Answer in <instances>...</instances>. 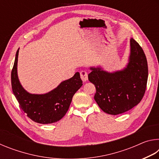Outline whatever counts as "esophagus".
I'll return each instance as SVG.
<instances>
[{"label": "esophagus", "mask_w": 159, "mask_h": 159, "mask_svg": "<svg viewBox=\"0 0 159 159\" xmlns=\"http://www.w3.org/2000/svg\"><path fill=\"white\" fill-rule=\"evenodd\" d=\"M80 79H82V80L83 82L86 81V80H88V74L87 72L85 71H81L80 72Z\"/></svg>", "instance_id": "esophagus-1"}]
</instances>
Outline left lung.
Instances as JSON below:
<instances>
[{
    "label": "left lung",
    "mask_w": 159,
    "mask_h": 159,
    "mask_svg": "<svg viewBox=\"0 0 159 159\" xmlns=\"http://www.w3.org/2000/svg\"><path fill=\"white\" fill-rule=\"evenodd\" d=\"M128 62L121 70L108 72L101 66L90 67L88 80L95 86L94 99L107 114H122L140 102L146 90L148 66L138 43L131 38Z\"/></svg>",
    "instance_id": "8db88e82"
}]
</instances>
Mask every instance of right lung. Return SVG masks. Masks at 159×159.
Masks as SVG:
<instances>
[{"mask_svg": "<svg viewBox=\"0 0 159 159\" xmlns=\"http://www.w3.org/2000/svg\"><path fill=\"white\" fill-rule=\"evenodd\" d=\"M19 50L11 73L12 89L21 109L34 121L48 124L60 120L68 111L72 98L83 85L79 72L61 82L57 88L45 94L28 93L21 85L17 75Z\"/></svg>", "mask_w": 159, "mask_h": 159, "instance_id": "right-lung-1", "label": "right lung"}]
</instances>
